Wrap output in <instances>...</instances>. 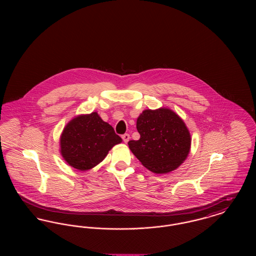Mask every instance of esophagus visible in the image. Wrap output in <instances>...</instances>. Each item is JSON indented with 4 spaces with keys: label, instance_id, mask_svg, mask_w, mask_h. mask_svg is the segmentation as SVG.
<instances>
[{
    "label": "esophagus",
    "instance_id": "esophagus-1",
    "mask_svg": "<svg viewBox=\"0 0 256 256\" xmlns=\"http://www.w3.org/2000/svg\"><path fill=\"white\" fill-rule=\"evenodd\" d=\"M122 140H124V142L126 144L128 141H130V134H124L122 136Z\"/></svg>",
    "mask_w": 256,
    "mask_h": 256
}]
</instances>
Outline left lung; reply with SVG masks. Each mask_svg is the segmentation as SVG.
Listing matches in <instances>:
<instances>
[{
  "label": "left lung",
  "mask_w": 256,
  "mask_h": 256,
  "mask_svg": "<svg viewBox=\"0 0 256 256\" xmlns=\"http://www.w3.org/2000/svg\"><path fill=\"white\" fill-rule=\"evenodd\" d=\"M140 139L128 144L148 170L168 174L178 169L191 148V134L182 119L167 108L145 110L137 118Z\"/></svg>",
  "instance_id": "8db88e82"
}]
</instances>
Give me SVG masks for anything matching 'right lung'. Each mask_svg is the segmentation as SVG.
<instances>
[{"mask_svg": "<svg viewBox=\"0 0 256 256\" xmlns=\"http://www.w3.org/2000/svg\"><path fill=\"white\" fill-rule=\"evenodd\" d=\"M120 143L122 138L110 124L102 121L98 112H92L74 117L64 126L60 152L68 165L82 172L97 166Z\"/></svg>", "mask_w": 256, "mask_h": 256, "instance_id": "right-lung-1", "label": "right lung"}]
</instances>
